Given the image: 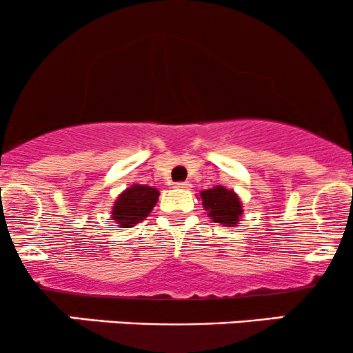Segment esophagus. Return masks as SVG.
Returning a JSON list of instances; mask_svg holds the SVG:
<instances>
[{
	"instance_id": "1",
	"label": "esophagus",
	"mask_w": 353,
	"mask_h": 353,
	"mask_svg": "<svg viewBox=\"0 0 353 353\" xmlns=\"http://www.w3.org/2000/svg\"><path fill=\"white\" fill-rule=\"evenodd\" d=\"M174 188H177V189H189V188H191V184H189V183H177L176 185H174Z\"/></svg>"
}]
</instances>
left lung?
Masks as SVG:
<instances>
[{"label":"left lung","mask_w":353,"mask_h":353,"mask_svg":"<svg viewBox=\"0 0 353 353\" xmlns=\"http://www.w3.org/2000/svg\"><path fill=\"white\" fill-rule=\"evenodd\" d=\"M204 211H208L209 219L221 226L234 228L243 218V203L233 189L224 185H214L199 192Z\"/></svg>","instance_id":"left-lung-1"}]
</instances>
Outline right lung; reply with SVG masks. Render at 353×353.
<instances>
[{"mask_svg":"<svg viewBox=\"0 0 353 353\" xmlns=\"http://www.w3.org/2000/svg\"><path fill=\"white\" fill-rule=\"evenodd\" d=\"M159 194L161 192L152 185L135 183L117 196L112 206L110 218L119 228H132L150 214L157 204Z\"/></svg>","mask_w":353,"mask_h":353,"instance_id":"add662e5","label":"right lung"}]
</instances>
